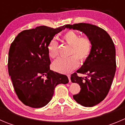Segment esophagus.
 I'll use <instances>...</instances> for the list:
<instances>
[{
	"mask_svg": "<svg viewBox=\"0 0 125 125\" xmlns=\"http://www.w3.org/2000/svg\"><path fill=\"white\" fill-rule=\"evenodd\" d=\"M68 79H69V82H71V75L70 74H68Z\"/></svg>",
	"mask_w": 125,
	"mask_h": 125,
	"instance_id": "34e87169",
	"label": "esophagus"
}]
</instances>
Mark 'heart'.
Instances as JSON below:
<instances>
[{"label": "heart", "instance_id": "1", "mask_svg": "<svg viewBox=\"0 0 125 125\" xmlns=\"http://www.w3.org/2000/svg\"><path fill=\"white\" fill-rule=\"evenodd\" d=\"M66 43L71 46L70 54L67 58H59L52 63V67L55 71L60 73H68L75 70L79 65V60L83 62L88 59L91 53L92 43L87 37H80V35L74 31H68L63 37ZM49 56L54 59L59 55L58 42L52 39L48 46Z\"/></svg>", "mask_w": 125, "mask_h": 125}]
</instances>
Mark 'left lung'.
Here are the masks:
<instances>
[{
	"label": "left lung",
	"mask_w": 125,
	"mask_h": 125,
	"mask_svg": "<svg viewBox=\"0 0 125 125\" xmlns=\"http://www.w3.org/2000/svg\"><path fill=\"white\" fill-rule=\"evenodd\" d=\"M65 27L82 31L92 43L91 53L77 71L86 75L79 77L75 73L71 74V80L81 88L79 94L73 95L74 100L83 106H94L106 97L115 75L114 44L106 31L95 25L80 23L66 25Z\"/></svg>",
	"instance_id": "left-lung-1"
}]
</instances>
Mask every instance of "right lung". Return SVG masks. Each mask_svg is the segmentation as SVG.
I'll return each mask as SVG.
<instances>
[{
  "label": "right lung",
  "mask_w": 125,
  "mask_h": 125,
  "mask_svg": "<svg viewBox=\"0 0 125 125\" xmlns=\"http://www.w3.org/2000/svg\"><path fill=\"white\" fill-rule=\"evenodd\" d=\"M63 26H40L20 32L10 46L8 73L15 92L23 104L45 106L53 96L55 86L69 82L66 75L50 70L48 46Z\"/></svg>",
  "instance_id": "right-lung-1"
}]
</instances>
